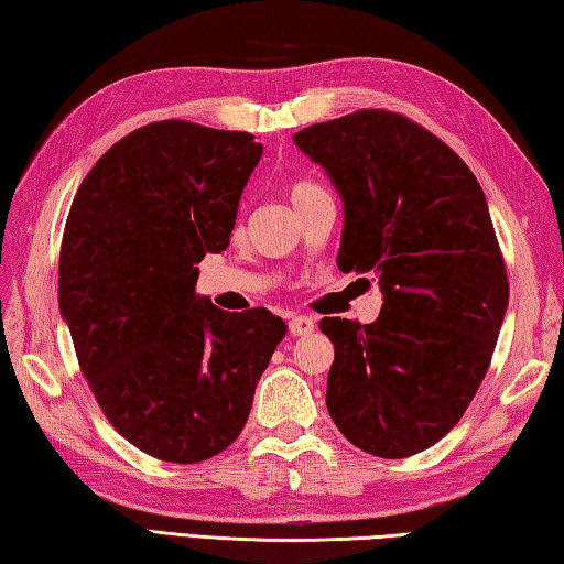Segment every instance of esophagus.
Returning <instances> with one entry per match:
<instances>
[{
    "mask_svg": "<svg viewBox=\"0 0 564 564\" xmlns=\"http://www.w3.org/2000/svg\"><path fill=\"white\" fill-rule=\"evenodd\" d=\"M288 329L292 337H307V334L317 329V322H314V317H307V314H294L288 322Z\"/></svg>",
    "mask_w": 564,
    "mask_h": 564,
    "instance_id": "obj_1",
    "label": "esophagus"
}]
</instances>
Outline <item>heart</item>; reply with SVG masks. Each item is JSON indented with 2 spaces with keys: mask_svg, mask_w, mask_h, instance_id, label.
<instances>
[{
  "mask_svg": "<svg viewBox=\"0 0 564 564\" xmlns=\"http://www.w3.org/2000/svg\"><path fill=\"white\" fill-rule=\"evenodd\" d=\"M319 191H324V187H322L319 183H314V181H297V183H292V187H290L292 203H300V200H304V197L317 195Z\"/></svg>",
  "mask_w": 564,
  "mask_h": 564,
  "instance_id": "heart-1",
  "label": "heart"
}]
</instances>
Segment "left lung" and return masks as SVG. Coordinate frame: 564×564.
Here are the masks:
<instances>
[{"label": "left lung", "instance_id": "left-lung-1", "mask_svg": "<svg viewBox=\"0 0 564 564\" xmlns=\"http://www.w3.org/2000/svg\"><path fill=\"white\" fill-rule=\"evenodd\" d=\"M344 200L341 272L379 280L373 324L324 317L332 421L354 446L409 458L456 426L486 379L508 274L486 195L411 118L364 108L294 133Z\"/></svg>", "mask_w": 564, "mask_h": 564}]
</instances>
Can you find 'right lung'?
Returning a JSON list of instances; mask_svg holds the SVG:
<instances>
[{"label": "right lung", "mask_w": 564, "mask_h": 564, "mask_svg": "<svg viewBox=\"0 0 564 564\" xmlns=\"http://www.w3.org/2000/svg\"><path fill=\"white\" fill-rule=\"evenodd\" d=\"M252 133L155 121L78 185L58 254V310L111 426L148 456L200 463L240 436L282 341L264 307L197 297V262L230 245L260 163Z\"/></svg>", "instance_id": "obj_1"}]
</instances>
